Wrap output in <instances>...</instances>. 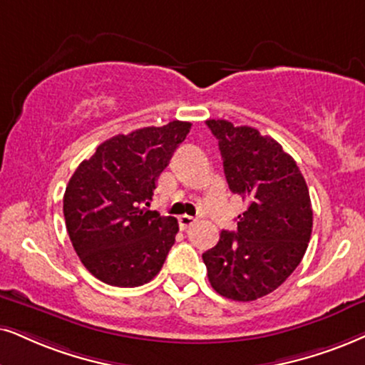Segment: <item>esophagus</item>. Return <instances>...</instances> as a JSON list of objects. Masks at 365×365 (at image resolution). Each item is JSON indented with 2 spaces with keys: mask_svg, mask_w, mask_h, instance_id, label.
Masks as SVG:
<instances>
[{
  "mask_svg": "<svg viewBox=\"0 0 365 365\" xmlns=\"http://www.w3.org/2000/svg\"><path fill=\"white\" fill-rule=\"evenodd\" d=\"M195 217L192 215H180L178 217V224H180V229L182 230H187L188 227H192L193 224H195Z\"/></svg>",
  "mask_w": 365,
  "mask_h": 365,
  "instance_id": "1",
  "label": "esophagus"
}]
</instances>
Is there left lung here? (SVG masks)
I'll use <instances>...</instances> for the list:
<instances>
[{
	"instance_id": "8db88e82",
	"label": "left lung",
	"mask_w": 365,
	"mask_h": 365,
	"mask_svg": "<svg viewBox=\"0 0 365 365\" xmlns=\"http://www.w3.org/2000/svg\"><path fill=\"white\" fill-rule=\"evenodd\" d=\"M219 141L232 193L247 202L237 230H222L202 255L217 293L252 302L281 286L297 269L310 242L313 210L297 161L271 136L225 119L205 121Z\"/></svg>"
}]
</instances>
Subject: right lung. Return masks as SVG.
<instances>
[{
	"label": "right lung",
	"instance_id": "1",
	"mask_svg": "<svg viewBox=\"0 0 365 365\" xmlns=\"http://www.w3.org/2000/svg\"><path fill=\"white\" fill-rule=\"evenodd\" d=\"M190 128L172 121L113 136L68 180L63 195L68 237L82 264L103 283L135 288L160 273L178 222L146 207Z\"/></svg>",
	"mask_w": 365,
	"mask_h": 365
}]
</instances>
